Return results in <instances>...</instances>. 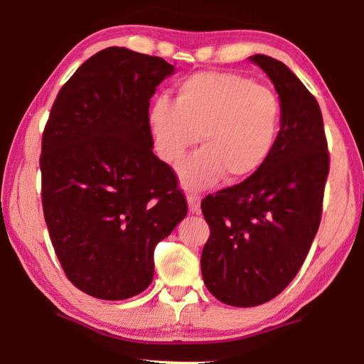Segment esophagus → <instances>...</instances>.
<instances>
[{
	"instance_id": "1",
	"label": "esophagus",
	"mask_w": 364,
	"mask_h": 364,
	"mask_svg": "<svg viewBox=\"0 0 364 364\" xmlns=\"http://www.w3.org/2000/svg\"><path fill=\"white\" fill-rule=\"evenodd\" d=\"M188 205H189V212L199 213L200 212V196L189 194L188 196Z\"/></svg>"
}]
</instances>
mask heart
I'll list each match as a JSON object with an SVG mask.
<instances>
[{"mask_svg":"<svg viewBox=\"0 0 364 364\" xmlns=\"http://www.w3.org/2000/svg\"><path fill=\"white\" fill-rule=\"evenodd\" d=\"M282 107L274 91L231 72L194 73L178 85L175 102L154 101L149 127L159 156L178 162L199 139L204 146L180 165L184 186L208 188L226 176L258 173L278 143Z\"/></svg>","mask_w":364,"mask_h":364,"instance_id":"1","label":"heart"}]
</instances>
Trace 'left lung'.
Wrapping results in <instances>:
<instances>
[{
    "label": "left lung",
    "mask_w": 364,
    "mask_h": 364,
    "mask_svg": "<svg viewBox=\"0 0 364 364\" xmlns=\"http://www.w3.org/2000/svg\"><path fill=\"white\" fill-rule=\"evenodd\" d=\"M278 91V143L264 167L236 186L208 194L200 208L210 236L202 278L220 301L255 306L289 286L321 221L329 152L319 104L281 60L250 58Z\"/></svg>",
    "instance_id": "left-lung-1"
}]
</instances>
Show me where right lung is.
Listing matches in <instances>:
<instances>
[{"label": "right lung", "mask_w": 364, "mask_h": 364, "mask_svg": "<svg viewBox=\"0 0 364 364\" xmlns=\"http://www.w3.org/2000/svg\"><path fill=\"white\" fill-rule=\"evenodd\" d=\"M175 67L110 46L60 88L41 139V202L73 286L123 300L152 282L154 249L186 217L168 164L152 152L149 100Z\"/></svg>", "instance_id": "1"}]
</instances>
